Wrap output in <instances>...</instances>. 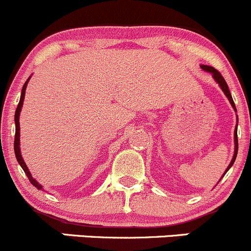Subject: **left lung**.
Masks as SVG:
<instances>
[{
  "label": "left lung",
  "mask_w": 251,
  "mask_h": 251,
  "mask_svg": "<svg viewBox=\"0 0 251 251\" xmlns=\"http://www.w3.org/2000/svg\"><path fill=\"white\" fill-rule=\"evenodd\" d=\"M201 68H202V69L204 70V71H206V72H210V74L213 75L214 79H215V81L218 82V84H219V86L221 87L222 92L225 93V95H226V97H227V99H228V101L231 102V105H232V107H233V110H234V111H237V108H236V105H234V102H233V99H232V95H231V93H229L228 86H227L226 81H225V78H224V77L221 76V74H220V72H219L218 70H216V69H214L213 66H208V65H201ZM237 120H238V116H237ZM237 126H238V125H237ZM237 152H238V136H237V126H236V129H234V154H233V158H232L231 163L228 164V167H227L226 172L224 173V175H222V176H225V174H226V173L228 172V169H229V168H231L232 165H233L234 161H236Z\"/></svg>",
  "instance_id": "1"
}]
</instances>
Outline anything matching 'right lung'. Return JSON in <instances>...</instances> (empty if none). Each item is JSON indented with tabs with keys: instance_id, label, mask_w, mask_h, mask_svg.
<instances>
[{
	"instance_id": "add662e5",
	"label": "right lung",
	"mask_w": 251,
	"mask_h": 251,
	"mask_svg": "<svg viewBox=\"0 0 251 251\" xmlns=\"http://www.w3.org/2000/svg\"><path fill=\"white\" fill-rule=\"evenodd\" d=\"M31 76L29 78L26 79V82L24 83V86H23V89H22V95H20V100H19V104H18L17 106V110H15V115H14V122H15V136H14V152H15V157H17V161L18 163L20 164V167L23 168V170L25 172V174H26V176L29 177L30 182L32 183L35 187H37L38 190H43L42 185H40L37 181H36L35 179L32 177V175H31V173L29 172V168L26 167V164H25L24 159H23L22 157V153H20V126H19V116H20V112H22V107H23V102H24V97H25V90H26V86L27 83H29Z\"/></svg>"
}]
</instances>
